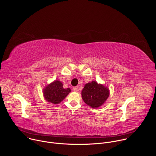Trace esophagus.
Here are the masks:
<instances>
[{
  "instance_id": "obj_1",
  "label": "esophagus",
  "mask_w": 156,
  "mask_h": 156,
  "mask_svg": "<svg viewBox=\"0 0 156 156\" xmlns=\"http://www.w3.org/2000/svg\"><path fill=\"white\" fill-rule=\"evenodd\" d=\"M73 91H76V92H78V91H79V89H78V86H77L73 87Z\"/></svg>"
}]
</instances>
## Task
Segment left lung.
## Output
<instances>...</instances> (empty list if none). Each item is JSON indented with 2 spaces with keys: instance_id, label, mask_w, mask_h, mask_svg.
Segmentation results:
<instances>
[{
  "instance_id": "1",
  "label": "left lung",
  "mask_w": 156,
  "mask_h": 156,
  "mask_svg": "<svg viewBox=\"0 0 156 156\" xmlns=\"http://www.w3.org/2000/svg\"><path fill=\"white\" fill-rule=\"evenodd\" d=\"M109 94L107 87L94 81L86 83L81 91L83 100L93 108H97L103 105Z\"/></svg>"
}]
</instances>
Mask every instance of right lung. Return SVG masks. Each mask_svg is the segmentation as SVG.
Returning <instances> with one entry per match:
<instances>
[{
  "label": "right lung",
  "instance_id": "add662e5",
  "mask_svg": "<svg viewBox=\"0 0 156 156\" xmlns=\"http://www.w3.org/2000/svg\"><path fill=\"white\" fill-rule=\"evenodd\" d=\"M70 88L64 89L63 84L58 80H55L49 84L43 90V95L48 102L54 104L60 103L70 93Z\"/></svg>",
  "mask_w": 156,
  "mask_h": 156
}]
</instances>
